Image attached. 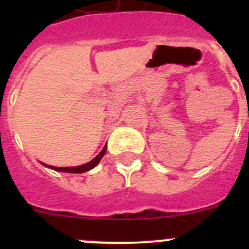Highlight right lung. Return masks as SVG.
<instances>
[{
	"label": "right lung",
	"instance_id": "add662e5",
	"mask_svg": "<svg viewBox=\"0 0 249 249\" xmlns=\"http://www.w3.org/2000/svg\"><path fill=\"white\" fill-rule=\"evenodd\" d=\"M106 148H107V146L103 147L102 151L98 153L96 157L93 158V160H91V162H89V163L86 164H82V166H77V167H54V166H47V164H45V166L50 167V168L54 169V171H59V172H68V173H83L86 172V171H89V169H92L93 167H96L98 164V162L101 160V158L105 156L106 153Z\"/></svg>",
	"mask_w": 249,
	"mask_h": 249
}]
</instances>
